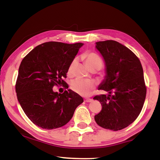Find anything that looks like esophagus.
<instances>
[{
    "mask_svg": "<svg viewBox=\"0 0 160 160\" xmlns=\"http://www.w3.org/2000/svg\"><path fill=\"white\" fill-rule=\"evenodd\" d=\"M92 99H90V98H87V99H85V102H92Z\"/></svg>",
    "mask_w": 160,
    "mask_h": 160,
    "instance_id": "1",
    "label": "esophagus"
}]
</instances>
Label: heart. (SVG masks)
I'll return each mask as SVG.
<instances>
[{"mask_svg":"<svg viewBox=\"0 0 160 160\" xmlns=\"http://www.w3.org/2000/svg\"><path fill=\"white\" fill-rule=\"evenodd\" d=\"M85 61L86 66L90 70L92 68H97L99 70L103 66V61L100 56L97 53H87L85 56ZM77 64V59L75 58L70 63L68 69V74L72 75L73 74V70ZM71 90L80 95L89 96L94 90L95 88L94 83L91 80H82L77 78L72 81L70 85Z\"/></svg>","mask_w":160,"mask_h":160,"instance_id":"1","label":"heart"}]
</instances>
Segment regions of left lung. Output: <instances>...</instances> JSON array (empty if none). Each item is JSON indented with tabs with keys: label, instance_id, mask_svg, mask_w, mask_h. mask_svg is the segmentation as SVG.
Segmentation results:
<instances>
[{
	"label": "left lung",
	"instance_id": "8db88e82",
	"mask_svg": "<svg viewBox=\"0 0 160 160\" xmlns=\"http://www.w3.org/2000/svg\"><path fill=\"white\" fill-rule=\"evenodd\" d=\"M96 44L107 67V75L99 90L108 94L93 98L102 107L94 120L105 129L119 131L133 122L142 109L147 92L142 67L137 56L118 42Z\"/></svg>",
	"mask_w": 160,
	"mask_h": 160
}]
</instances>
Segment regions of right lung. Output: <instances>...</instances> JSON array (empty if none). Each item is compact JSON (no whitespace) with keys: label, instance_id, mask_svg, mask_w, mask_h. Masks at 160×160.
<instances>
[{"label":"right lung","instance_id":"1","mask_svg":"<svg viewBox=\"0 0 160 160\" xmlns=\"http://www.w3.org/2000/svg\"><path fill=\"white\" fill-rule=\"evenodd\" d=\"M82 43L48 42L37 46L22 61L15 83L17 97L27 116L40 128L51 130L66 125L83 102L64 80L69 65ZM54 86L66 91L54 93Z\"/></svg>","mask_w":160,"mask_h":160}]
</instances>
